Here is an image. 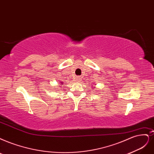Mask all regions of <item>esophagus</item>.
I'll list each match as a JSON object with an SVG mask.
<instances>
[{"instance_id":"obj_1","label":"esophagus","mask_w":154,"mask_h":154,"mask_svg":"<svg viewBox=\"0 0 154 154\" xmlns=\"http://www.w3.org/2000/svg\"><path fill=\"white\" fill-rule=\"evenodd\" d=\"M76 80H77V81H80V77H77L76 78Z\"/></svg>"}]
</instances>
